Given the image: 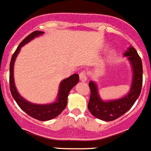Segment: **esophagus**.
Wrapping results in <instances>:
<instances>
[{"label": "esophagus", "instance_id": "esophagus-1", "mask_svg": "<svg viewBox=\"0 0 151 151\" xmlns=\"http://www.w3.org/2000/svg\"><path fill=\"white\" fill-rule=\"evenodd\" d=\"M79 78L81 81H87V75L85 71H81L79 73Z\"/></svg>", "mask_w": 151, "mask_h": 151}]
</instances>
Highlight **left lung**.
Wrapping results in <instances>:
<instances>
[{
    "label": "left lung",
    "instance_id": "1",
    "mask_svg": "<svg viewBox=\"0 0 151 151\" xmlns=\"http://www.w3.org/2000/svg\"><path fill=\"white\" fill-rule=\"evenodd\" d=\"M127 57L132 68V81L128 94L124 97L109 101H103L99 96L98 88L94 81L89 82L91 97L88 108L90 112L97 118L105 121H111L118 118L131 109L141 93L142 86V59L132 46H129L124 54Z\"/></svg>",
    "mask_w": 151,
    "mask_h": 151
}]
</instances>
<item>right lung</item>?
I'll use <instances>...</instances> for the list:
<instances>
[{"mask_svg": "<svg viewBox=\"0 0 151 151\" xmlns=\"http://www.w3.org/2000/svg\"><path fill=\"white\" fill-rule=\"evenodd\" d=\"M43 33L42 31L36 30L29 34L19 44V46L16 48V52L12 55L10 64H9V89H10L11 94L13 99L17 103L18 106L24 111V112L27 113L30 117H34L39 121H45L55 118L64 110L67 104V97H68L69 93L71 91L72 88L78 82L79 76L78 74L76 73V74L72 75L69 78L63 79L60 82V86H59V91L56 101L52 103L45 105L34 104L20 96L15 86L14 78H13V68H14L15 60H16L18 54L20 52L21 48L23 45L34 40L35 37L42 35Z\"/></svg>", "mask_w": 151, "mask_h": 151, "instance_id": "obj_1", "label": "right lung"}]
</instances>
